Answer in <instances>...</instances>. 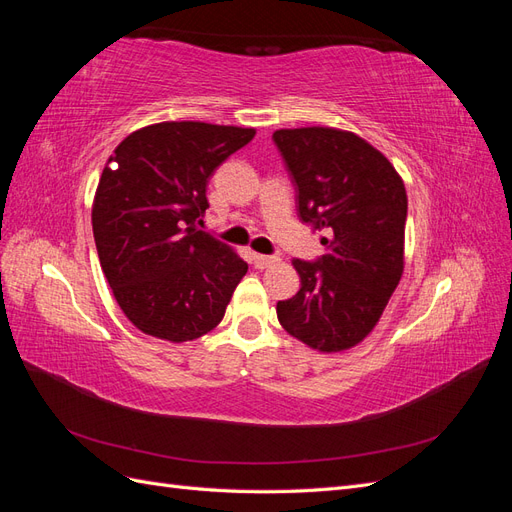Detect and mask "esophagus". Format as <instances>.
Instances as JSON below:
<instances>
[{
	"instance_id": "34e87169",
	"label": "esophagus",
	"mask_w": 512,
	"mask_h": 512,
	"mask_svg": "<svg viewBox=\"0 0 512 512\" xmlns=\"http://www.w3.org/2000/svg\"><path fill=\"white\" fill-rule=\"evenodd\" d=\"M252 262L256 269H267V267H273L277 258L275 256H262V254H252Z\"/></svg>"
}]
</instances>
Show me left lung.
Wrapping results in <instances>:
<instances>
[{"label": "left lung", "instance_id": "obj_1", "mask_svg": "<svg viewBox=\"0 0 512 512\" xmlns=\"http://www.w3.org/2000/svg\"><path fill=\"white\" fill-rule=\"evenodd\" d=\"M273 138L297 183L301 220L324 235L318 262L292 260L301 290L277 301V320L312 350H350L376 329L404 275V179L348 130L282 128Z\"/></svg>", "mask_w": 512, "mask_h": 512}]
</instances>
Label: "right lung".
I'll use <instances>...</instances> for the list:
<instances>
[{"label": "right lung", "mask_w": 512, "mask_h": 512, "mask_svg": "<svg viewBox=\"0 0 512 512\" xmlns=\"http://www.w3.org/2000/svg\"><path fill=\"white\" fill-rule=\"evenodd\" d=\"M254 128L162 121L115 147L98 181L91 224L121 312L145 335L192 342L222 322L247 262L198 230L207 181Z\"/></svg>", "instance_id": "obj_1"}]
</instances>
